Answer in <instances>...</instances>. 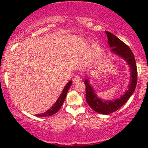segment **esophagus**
<instances>
[{"instance_id": "1", "label": "esophagus", "mask_w": 148, "mask_h": 148, "mask_svg": "<svg viewBox=\"0 0 148 148\" xmlns=\"http://www.w3.org/2000/svg\"><path fill=\"white\" fill-rule=\"evenodd\" d=\"M73 81H74V82L75 83V84H77V83L81 82V81H82V79H81V77H80V76H74V78L73 79Z\"/></svg>"}]
</instances>
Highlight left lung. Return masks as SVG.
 I'll return each instance as SVG.
<instances>
[{
    "instance_id": "1",
    "label": "left lung",
    "mask_w": 148,
    "mask_h": 148,
    "mask_svg": "<svg viewBox=\"0 0 148 148\" xmlns=\"http://www.w3.org/2000/svg\"><path fill=\"white\" fill-rule=\"evenodd\" d=\"M108 44L111 47V52L122 58L126 61L130 70V83L128 89L119 98L113 100H104L97 95L95 91L89 82V78L85 80L86 84V99L92 109L97 113L108 115L118 110L127 102L135 90L137 84V67L135 58L128 46L110 32L106 31ZM87 76V75H85Z\"/></svg>"
}]
</instances>
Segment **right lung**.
Listing matches in <instances>:
<instances>
[{
	"label": "right lung",
	"mask_w": 148,
	"mask_h": 148,
	"mask_svg": "<svg viewBox=\"0 0 148 148\" xmlns=\"http://www.w3.org/2000/svg\"><path fill=\"white\" fill-rule=\"evenodd\" d=\"M72 81H69L68 83H67V85L64 86L63 90L62 91V93L60 94V97H58V99H57L56 102L54 103L53 106L51 107L50 109L47 110V111L43 113H40V114H37L35 116L37 117H47V116H51V115H54L55 113H56L58 111H59V109L62 106V103H63L64 99H65L66 95H67V93L68 92L69 88H70L71 85H72Z\"/></svg>",
	"instance_id": "obj_1"
}]
</instances>
